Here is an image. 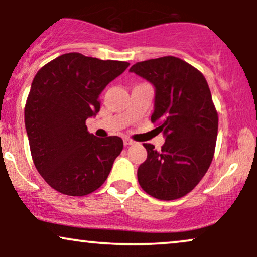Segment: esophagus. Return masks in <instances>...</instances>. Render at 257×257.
I'll list each match as a JSON object with an SVG mask.
<instances>
[{
  "label": "esophagus",
  "instance_id": "obj_1",
  "mask_svg": "<svg viewBox=\"0 0 257 257\" xmlns=\"http://www.w3.org/2000/svg\"><path fill=\"white\" fill-rule=\"evenodd\" d=\"M123 143H124L125 146H131V145H133V144H134V141L131 140V139H124V140H123Z\"/></svg>",
  "mask_w": 257,
  "mask_h": 257
}]
</instances>
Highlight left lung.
Here are the masks:
<instances>
[{"instance_id": "left-lung-1", "label": "left lung", "mask_w": 257, "mask_h": 257, "mask_svg": "<svg viewBox=\"0 0 257 257\" xmlns=\"http://www.w3.org/2000/svg\"><path fill=\"white\" fill-rule=\"evenodd\" d=\"M155 87L152 123L166 143L161 151L144 144L147 158L138 181L161 200L181 198L208 172L216 145L219 117L202 72L181 59L163 57L134 64L129 70Z\"/></svg>"}]
</instances>
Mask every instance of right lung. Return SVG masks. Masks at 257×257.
<instances>
[{
  "label": "right lung",
  "mask_w": 257,
  "mask_h": 257,
  "mask_svg": "<svg viewBox=\"0 0 257 257\" xmlns=\"http://www.w3.org/2000/svg\"><path fill=\"white\" fill-rule=\"evenodd\" d=\"M128 66L66 53L35 76L25 105L26 134L35 167L58 192L85 196L107 179L123 140L94 137L85 120L96 116L101 91Z\"/></svg>",
  "instance_id": "1"
}]
</instances>
